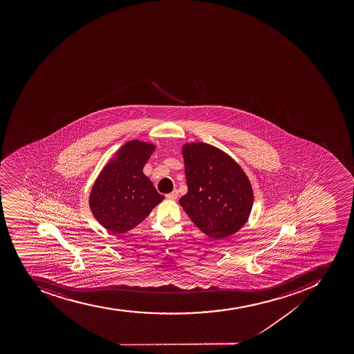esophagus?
I'll return each mask as SVG.
<instances>
[{
    "instance_id": "34e87169",
    "label": "esophagus",
    "mask_w": 354,
    "mask_h": 354,
    "mask_svg": "<svg viewBox=\"0 0 354 354\" xmlns=\"http://www.w3.org/2000/svg\"><path fill=\"white\" fill-rule=\"evenodd\" d=\"M178 197V191L176 190V189H174V190L171 192V194H166V198L167 199H171V201H176V198Z\"/></svg>"
}]
</instances>
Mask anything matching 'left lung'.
Listing matches in <instances>:
<instances>
[{"instance_id": "left-lung-1", "label": "left lung", "mask_w": 354, "mask_h": 354, "mask_svg": "<svg viewBox=\"0 0 354 354\" xmlns=\"http://www.w3.org/2000/svg\"><path fill=\"white\" fill-rule=\"evenodd\" d=\"M188 192L180 205L210 238L224 239L243 227L254 205L250 180L229 153L203 141L181 147Z\"/></svg>"}]
</instances>
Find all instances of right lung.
Returning a JSON list of instances; mask_svg holds the SVG:
<instances>
[{"label":"right lung","instance_id":"obj_1","mask_svg":"<svg viewBox=\"0 0 354 354\" xmlns=\"http://www.w3.org/2000/svg\"><path fill=\"white\" fill-rule=\"evenodd\" d=\"M156 149L153 142L132 139L113 153L89 194V208L100 225L122 234L140 224L164 196L145 176L144 166Z\"/></svg>","mask_w":354,"mask_h":354}]
</instances>
